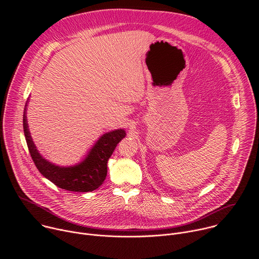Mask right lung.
Returning a JSON list of instances; mask_svg holds the SVG:
<instances>
[{
	"label": "right lung",
	"instance_id": "right-lung-1",
	"mask_svg": "<svg viewBox=\"0 0 259 259\" xmlns=\"http://www.w3.org/2000/svg\"><path fill=\"white\" fill-rule=\"evenodd\" d=\"M25 110L26 108L23 115L24 136L30 157L40 173L58 188L69 192L87 193L98 189L106 177L108 159L117 144L126 136L125 130L118 129L103 134L83 162L75 166L60 167L45 160L36 150L28 130Z\"/></svg>",
	"mask_w": 259,
	"mask_h": 259
}]
</instances>
